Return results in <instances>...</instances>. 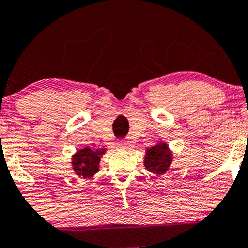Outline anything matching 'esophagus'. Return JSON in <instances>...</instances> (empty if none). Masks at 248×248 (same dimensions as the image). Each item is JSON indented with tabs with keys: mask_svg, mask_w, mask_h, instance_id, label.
I'll return each mask as SVG.
<instances>
[{
	"mask_svg": "<svg viewBox=\"0 0 248 248\" xmlns=\"http://www.w3.org/2000/svg\"><path fill=\"white\" fill-rule=\"evenodd\" d=\"M125 145H126V142H125L124 140H119L118 143H117V147L119 148H125Z\"/></svg>",
	"mask_w": 248,
	"mask_h": 248,
	"instance_id": "esophagus-1",
	"label": "esophagus"
}]
</instances>
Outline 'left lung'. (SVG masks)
Segmentation results:
<instances>
[{
	"label": "left lung",
	"instance_id": "8db88e82",
	"mask_svg": "<svg viewBox=\"0 0 248 248\" xmlns=\"http://www.w3.org/2000/svg\"><path fill=\"white\" fill-rule=\"evenodd\" d=\"M170 161H172L170 153L165 143H157L154 147L148 149L144 157V165L147 170L159 174L165 173L168 170Z\"/></svg>",
	"mask_w": 248,
	"mask_h": 248
}]
</instances>
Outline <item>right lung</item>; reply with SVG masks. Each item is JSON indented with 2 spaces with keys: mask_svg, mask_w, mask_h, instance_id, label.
<instances>
[{
  "mask_svg": "<svg viewBox=\"0 0 248 248\" xmlns=\"http://www.w3.org/2000/svg\"><path fill=\"white\" fill-rule=\"evenodd\" d=\"M100 154H103V152H94L89 148L78 150V154L73 157V166L75 172L86 179L93 177L94 173L98 172Z\"/></svg>",
  "mask_w": 248,
  "mask_h": 248,
  "instance_id": "1",
  "label": "right lung"
}]
</instances>
